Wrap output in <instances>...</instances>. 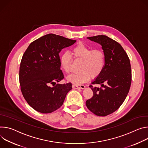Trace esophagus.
<instances>
[{"mask_svg": "<svg viewBox=\"0 0 148 148\" xmlns=\"http://www.w3.org/2000/svg\"><path fill=\"white\" fill-rule=\"evenodd\" d=\"M72 88L75 89H85V85H72Z\"/></svg>", "mask_w": 148, "mask_h": 148, "instance_id": "obj_1", "label": "esophagus"}]
</instances>
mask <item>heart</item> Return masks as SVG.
<instances>
[{
	"mask_svg": "<svg viewBox=\"0 0 148 148\" xmlns=\"http://www.w3.org/2000/svg\"><path fill=\"white\" fill-rule=\"evenodd\" d=\"M72 55L76 60L82 61L80 72L71 75L68 80L76 85L83 84L92 77L96 78L102 72L105 64L104 53L99 49H92L83 43H79L72 50ZM72 58L68 53H64L60 58L62 68L67 73L71 72Z\"/></svg>",
	"mask_w": 148,
	"mask_h": 148,
	"instance_id": "b5f03b06",
	"label": "heart"
}]
</instances>
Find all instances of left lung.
Segmentation results:
<instances>
[{
    "label": "left lung",
    "instance_id": "1",
    "mask_svg": "<svg viewBox=\"0 0 148 148\" xmlns=\"http://www.w3.org/2000/svg\"><path fill=\"white\" fill-rule=\"evenodd\" d=\"M101 44L105 56L102 73L90 85L93 96L86 102L88 109L99 116H106L118 110L123 103L130 89L132 71L129 58L122 46L105 35L88 37Z\"/></svg>",
    "mask_w": 148,
    "mask_h": 148
}]
</instances>
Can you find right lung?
I'll list each match as a JSON object with an SVG mask.
<instances>
[{
  "label": "right lung",
  "mask_w": 148,
  "mask_h": 148,
  "mask_svg": "<svg viewBox=\"0 0 148 148\" xmlns=\"http://www.w3.org/2000/svg\"><path fill=\"white\" fill-rule=\"evenodd\" d=\"M76 42L50 34L32 42L25 52L19 68L21 89L35 110L52 113L63 105L72 88L71 83L56 84L64 79L59 53Z\"/></svg>",
  "instance_id": "obj_1"
}]
</instances>
